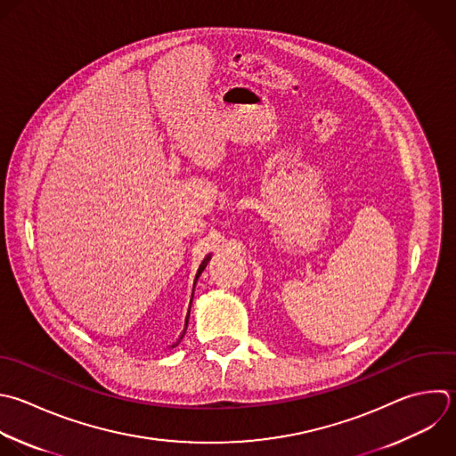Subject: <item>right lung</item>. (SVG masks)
I'll return each mask as SVG.
<instances>
[{"instance_id": "obj_1", "label": "right lung", "mask_w": 456, "mask_h": 456, "mask_svg": "<svg viewBox=\"0 0 456 456\" xmlns=\"http://www.w3.org/2000/svg\"><path fill=\"white\" fill-rule=\"evenodd\" d=\"M208 260H210V255H207V256H205V260L201 262V265H200V269H198V274H196V280L200 278V274H201V273H203V269L207 267ZM194 285H196V281H194ZM189 312H191V306H189ZM187 322H189V315H187V319H185V328H187ZM183 333H185V330H183ZM183 333H182V337H183ZM182 337H180V338H182ZM178 342H180V340H178ZM178 342H176V344H178ZM176 344H175V346H176ZM175 346H173V347H175Z\"/></svg>"}]
</instances>
